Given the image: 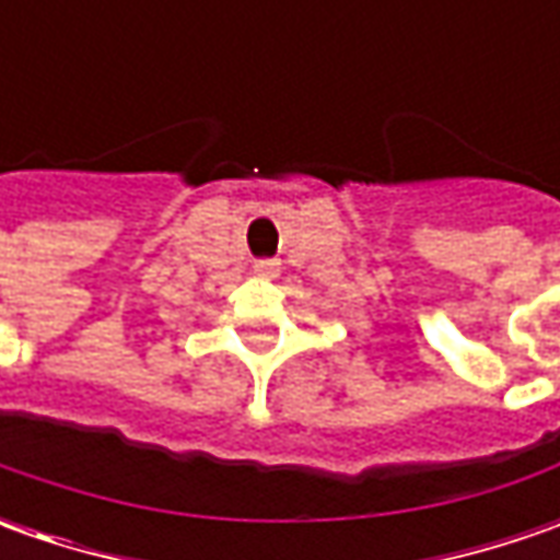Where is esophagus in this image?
Returning a JSON list of instances; mask_svg holds the SVG:
<instances>
[{
	"label": "esophagus",
	"mask_w": 560,
	"mask_h": 560,
	"mask_svg": "<svg viewBox=\"0 0 560 560\" xmlns=\"http://www.w3.org/2000/svg\"><path fill=\"white\" fill-rule=\"evenodd\" d=\"M252 268H255L258 277H273V273H280V261L277 258H258Z\"/></svg>",
	"instance_id": "1"
}]
</instances>
